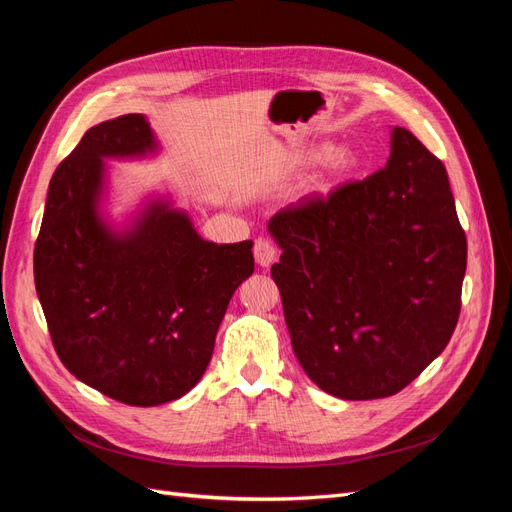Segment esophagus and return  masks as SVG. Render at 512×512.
Returning a JSON list of instances; mask_svg holds the SVG:
<instances>
[{
  "mask_svg": "<svg viewBox=\"0 0 512 512\" xmlns=\"http://www.w3.org/2000/svg\"><path fill=\"white\" fill-rule=\"evenodd\" d=\"M254 258L260 267H271L277 258V247L269 239H256L254 243Z\"/></svg>",
  "mask_w": 512,
  "mask_h": 512,
  "instance_id": "esophagus-1",
  "label": "esophagus"
}]
</instances>
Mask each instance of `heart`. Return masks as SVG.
<instances>
[{
	"label": "heart",
	"mask_w": 512,
	"mask_h": 512,
	"mask_svg": "<svg viewBox=\"0 0 512 512\" xmlns=\"http://www.w3.org/2000/svg\"><path fill=\"white\" fill-rule=\"evenodd\" d=\"M324 153H327V147H318V149H309L299 156V164H314L318 162ZM356 166V160L350 151H337L329 158L327 162V175L316 179L312 185H309V194H327L331 192L335 185L348 177Z\"/></svg>",
	"instance_id": "b5f03b06"
}]
</instances>
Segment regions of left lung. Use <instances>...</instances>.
Here are the masks:
<instances>
[{"instance_id": "left-lung-1", "label": "left lung", "mask_w": 512, "mask_h": 512, "mask_svg": "<svg viewBox=\"0 0 512 512\" xmlns=\"http://www.w3.org/2000/svg\"><path fill=\"white\" fill-rule=\"evenodd\" d=\"M280 288L292 350L339 399L399 393L451 339L468 241L444 164L406 128L363 181L275 213Z\"/></svg>"}]
</instances>
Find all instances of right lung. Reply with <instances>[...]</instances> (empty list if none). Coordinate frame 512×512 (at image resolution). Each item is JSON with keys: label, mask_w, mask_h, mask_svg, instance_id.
<instances>
[{"label": "right lung", "mask_w": 512, "mask_h": 512, "mask_svg": "<svg viewBox=\"0 0 512 512\" xmlns=\"http://www.w3.org/2000/svg\"><path fill=\"white\" fill-rule=\"evenodd\" d=\"M156 149L136 113L87 130L53 173L34 250L61 363L91 389L143 408L194 389L232 294L254 273L252 241H205L170 200H151L121 230L106 224L104 160Z\"/></svg>", "instance_id": "obj_1"}]
</instances>
